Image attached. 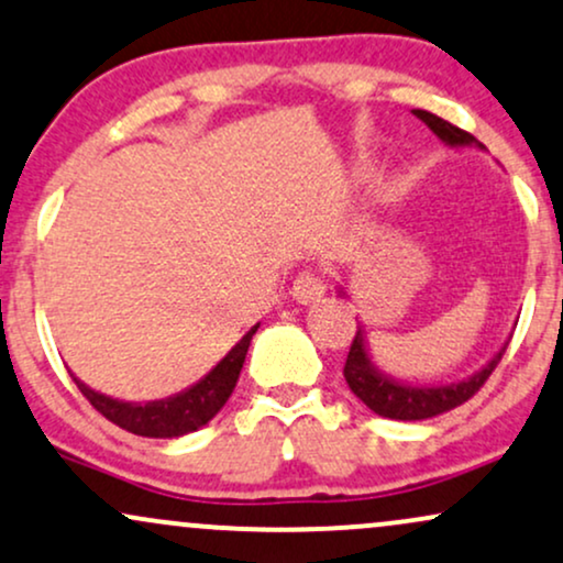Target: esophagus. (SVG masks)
Here are the masks:
<instances>
[{
  "instance_id": "obj_1",
  "label": "esophagus",
  "mask_w": 563,
  "mask_h": 563,
  "mask_svg": "<svg viewBox=\"0 0 563 563\" xmlns=\"http://www.w3.org/2000/svg\"><path fill=\"white\" fill-rule=\"evenodd\" d=\"M323 292H327V284H323V276L316 274V271H302L295 279L292 297L297 302H302V306L321 300Z\"/></svg>"
}]
</instances>
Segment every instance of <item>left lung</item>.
I'll use <instances>...</instances> for the list:
<instances>
[{
    "label": "left lung",
    "mask_w": 563,
    "mask_h": 563,
    "mask_svg": "<svg viewBox=\"0 0 563 563\" xmlns=\"http://www.w3.org/2000/svg\"><path fill=\"white\" fill-rule=\"evenodd\" d=\"M413 115L419 118L421 123H427L429 131H432L442 144H448V147L482 150V144L472 134L461 131L459 125L442 121V118L434 115V112L413 110ZM340 295L345 297V289L342 287H340ZM506 347L508 342L485 363V366L479 368V372H474L472 376H466V379L461 382H451V385H411V382L395 379V376L385 374L379 366H376L372 355H368L363 327H358L345 361V382L347 387L353 389L355 398L366 402L374 413L385 416V419H395V421H424V419H432V416L453 411L455 406H461V402L472 398V395L485 385L487 376L495 372L498 361L504 358Z\"/></svg>",
    "instance_id": "obj_1"
}]
</instances>
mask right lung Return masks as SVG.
<instances>
[{
	"label": "right lung",
	"instance_id": "obj_1",
	"mask_svg": "<svg viewBox=\"0 0 563 563\" xmlns=\"http://www.w3.org/2000/svg\"><path fill=\"white\" fill-rule=\"evenodd\" d=\"M257 327H261V323H255V327L250 329V332L244 334L200 382L181 389V393L170 395V398L150 402H125L110 398V395L97 393V389L84 385L78 376H73V382H76L78 389L84 393V398L89 400L104 419H110L112 424L125 429V432L139 434V438L161 440L181 438V434L197 432V429L208 424V421L227 406V400L236 387V379H240L244 355H247L250 340H253Z\"/></svg>",
	"mask_w": 563,
	"mask_h": 563
}]
</instances>
